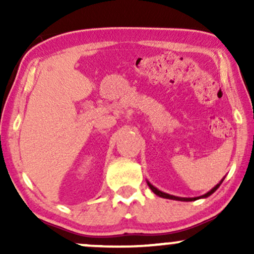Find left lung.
<instances>
[{"mask_svg":"<svg viewBox=\"0 0 254 254\" xmlns=\"http://www.w3.org/2000/svg\"><path fill=\"white\" fill-rule=\"evenodd\" d=\"M224 179V178H223ZM223 179L221 180L220 182V184H217L216 186H215V188H212L210 191L209 192H206L205 194H203V196H200V197H194V198H185V197H176V196H172V194H168V193H165V192H162V191H160V190H157V189L155 188V186H153L151 185V184L149 183V182H147L148 183V186H149L150 188V190L154 192V193L156 194V196H159V197H162V198H167V199H174V200H182V202H192V200H197V199H199V198H206V197H209L210 196V194H212L214 193L215 191L217 190L218 189V186L221 185V183L223 182Z\"/></svg>","mask_w":254,"mask_h":254,"instance_id":"obj_1","label":"left lung"}]
</instances>
